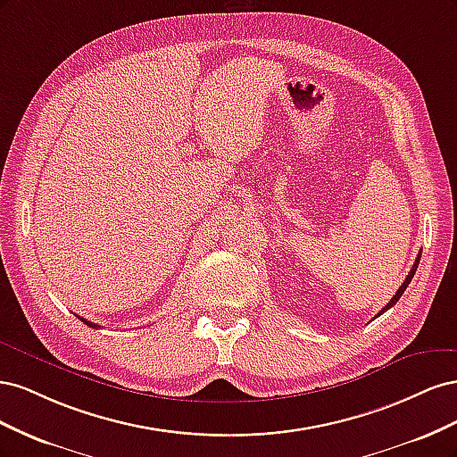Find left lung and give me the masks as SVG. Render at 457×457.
<instances>
[{
    "label": "left lung",
    "instance_id": "1",
    "mask_svg": "<svg viewBox=\"0 0 457 457\" xmlns=\"http://www.w3.org/2000/svg\"><path fill=\"white\" fill-rule=\"evenodd\" d=\"M420 257H421V253H420V255H418V259H416V262H413V267H411V270H410V272H408V276H406V280H404V282H403V286H400V287H398V289H396V294H395V295H393V299H391V301H389V303H386V305H385V307H383V309H381V312H379V314H383V312H385V311H389V309H391V307H393V305H396V301H398V299H400V297H403V294H404V292H406V287H408V284H410V282H411V278H413V274H416V270H418V265H420ZM379 314H378V316H379Z\"/></svg>",
    "mask_w": 457,
    "mask_h": 457
}]
</instances>
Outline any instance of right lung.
<instances>
[{
	"instance_id": "add662e5",
	"label": "right lung",
	"mask_w": 457,
	"mask_h": 457,
	"mask_svg": "<svg viewBox=\"0 0 457 457\" xmlns=\"http://www.w3.org/2000/svg\"><path fill=\"white\" fill-rule=\"evenodd\" d=\"M79 320L81 322H84V324H87L89 328H99V326H96V324H93V322H89V320H86V318H79Z\"/></svg>"
}]
</instances>
